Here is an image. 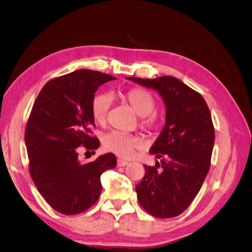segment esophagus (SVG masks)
Wrapping results in <instances>:
<instances>
[{
	"label": "esophagus",
	"mask_w": 252,
	"mask_h": 252,
	"mask_svg": "<svg viewBox=\"0 0 252 252\" xmlns=\"http://www.w3.org/2000/svg\"><path fill=\"white\" fill-rule=\"evenodd\" d=\"M128 164L127 161H125V159H122V158H118V166L119 167H123V166H126Z\"/></svg>",
	"instance_id": "1"
}]
</instances>
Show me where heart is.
<instances>
[{
	"label": "heart",
	"instance_id": "heart-1",
	"mask_svg": "<svg viewBox=\"0 0 252 252\" xmlns=\"http://www.w3.org/2000/svg\"><path fill=\"white\" fill-rule=\"evenodd\" d=\"M124 102L131 106L136 114L142 117L141 126L145 130L156 131L161 127V119L154 113L157 107L155 96L143 88H131L122 95ZM110 108V97L97 94L91 102V114L97 124H105ZM104 147L121 158H128L142 147V141L136 135L111 131L103 139Z\"/></svg>",
	"mask_w": 252,
	"mask_h": 252
}]
</instances>
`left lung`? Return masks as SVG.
I'll return each instance as SVG.
<instances>
[{"instance_id": "left-lung-1", "label": "left lung", "mask_w": 252, "mask_h": 252, "mask_svg": "<svg viewBox=\"0 0 252 252\" xmlns=\"http://www.w3.org/2000/svg\"><path fill=\"white\" fill-rule=\"evenodd\" d=\"M127 79L157 90L166 106L165 126L149 150L162 161L144 166V178L135 186L139 203L156 218H174L199 193L210 168L215 127L209 108L197 91L177 78Z\"/></svg>"}]
</instances>
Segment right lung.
<instances>
[{"label":"right lung","instance_id":"right-lung-1","mask_svg":"<svg viewBox=\"0 0 252 252\" xmlns=\"http://www.w3.org/2000/svg\"><path fill=\"white\" fill-rule=\"evenodd\" d=\"M116 80L100 71L80 69L45 84L30 112L25 130L29 172L51 207L66 216L90 208L102 191L101 174L117 165L113 154L82 164L81 146L94 152L100 141L91 102L98 86Z\"/></svg>","mask_w":252,"mask_h":252}]
</instances>
